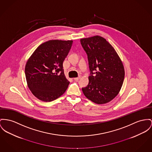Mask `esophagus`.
Returning a JSON list of instances; mask_svg holds the SVG:
<instances>
[{
  "label": "esophagus",
  "mask_w": 152,
  "mask_h": 152,
  "mask_svg": "<svg viewBox=\"0 0 152 152\" xmlns=\"http://www.w3.org/2000/svg\"><path fill=\"white\" fill-rule=\"evenodd\" d=\"M80 77H77V78H74V80H75V81H78L80 79Z\"/></svg>",
  "instance_id": "esophagus-1"
}]
</instances>
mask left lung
I'll return each instance as SVG.
<instances>
[{"mask_svg":"<svg viewBox=\"0 0 152 152\" xmlns=\"http://www.w3.org/2000/svg\"><path fill=\"white\" fill-rule=\"evenodd\" d=\"M81 45L87 54L90 70L89 83L82 88L84 95L98 104L111 101L119 93L124 78L123 63L111 45L96 36L82 39Z\"/></svg>","mask_w":152,"mask_h":152,"instance_id":"obj_1","label":"left lung"}]
</instances>
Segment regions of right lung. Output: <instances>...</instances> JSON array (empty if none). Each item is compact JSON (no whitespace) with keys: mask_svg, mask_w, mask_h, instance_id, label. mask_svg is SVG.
I'll return each mask as SVG.
<instances>
[{"mask_svg":"<svg viewBox=\"0 0 152 152\" xmlns=\"http://www.w3.org/2000/svg\"><path fill=\"white\" fill-rule=\"evenodd\" d=\"M72 42L47 41L37 47L27 61L25 73L28 86L38 99L53 101L67 90L70 82L65 77L63 63Z\"/></svg>","mask_w":152,"mask_h":152,"instance_id":"right-lung-1","label":"right lung"}]
</instances>
